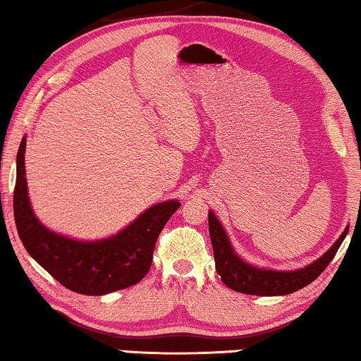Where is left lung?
Listing matches in <instances>:
<instances>
[{"instance_id": "obj_1", "label": "left lung", "mask_w": 361, "mask_h": 361, "mask_svg": "<svg viewBox=\"0 0 361 361\" xmlns=\"http://www.w3.org/2000/svg\"><path fill=\"white\" fill-rule=\"evenodd\" d=\"M209 233H211L214 248L215 269L228 288L246 295H257V297H282V295L297 292L318 279L319 274L329 266L337 250L341 248L342 241L348 233V227L324 255L311 264L295 269V271H277V269L259 267L245 261L235 251L227 230L212 211H209Z\"/></svg>"}]
</instances>
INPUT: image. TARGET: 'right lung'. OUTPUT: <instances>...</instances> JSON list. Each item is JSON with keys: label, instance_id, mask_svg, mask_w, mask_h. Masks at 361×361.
Returning <instances> with one entry per match:
<instances>
[{"label": "right lung", "instance_id": "1", "mask_svg": "<svg viewBox=\"0 0 361 361\" xmlns=\"http://www.w3.org/2000/svg\"><path fill=\"white\" fill-rule=\"evenodd\" d=\"M25 136L16 159L14 220L27 252L58 282L76 293L100 297L141 282L152 264L160 232L181 206L180 199L154 204L120 232L102 240H78L43 225L30 206L25 178Z\"/></svg>", "mask_w": 361, "mask_h": 361}]
</instances>
